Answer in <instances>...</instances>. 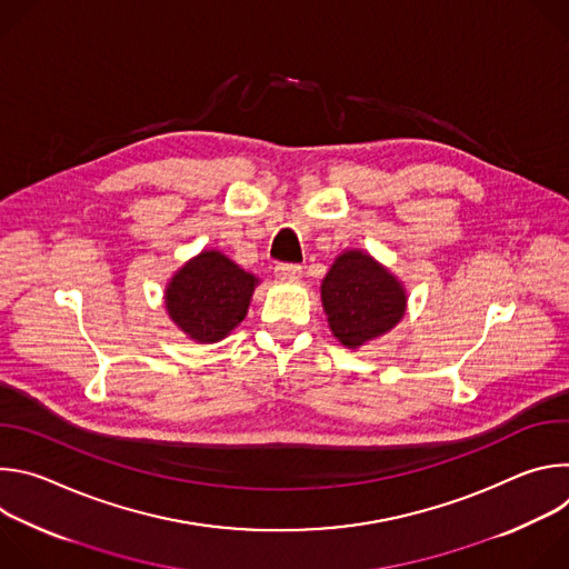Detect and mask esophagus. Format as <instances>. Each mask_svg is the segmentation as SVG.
Returning <instances> with one entry per match:
<instances>
[{"instance_id":"34e87169","label":"esophagus","mask_w":569,"mask_h":569,"mask_svg":"<svg viewBox=\"0 0 569 569\" xmlns=\"http://www.w3.org/2000/svg\"><path fill=\"white\" fill-rule=\"evenodd\" d=\"M274 274L281 279H299L301 277V266L297 263H277Z\"/></svg>"}]
</instances>
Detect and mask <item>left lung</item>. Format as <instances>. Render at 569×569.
<instances>
[{"instance_id":"1","label":"left lung","mask_w":569,"mask_h":569,"mask_svg":"<svg viewBox=\"0 0 569 569\" xmlns=\"http://www.w3.org/2000/svg\"><path fill=\"white\" fill-rule=\"evenodd\" d=\"M323 310L333 336L349 349L380 338L405 312V290L369 254L349 250L321 283Z\"/></svg>"}]
</instances>
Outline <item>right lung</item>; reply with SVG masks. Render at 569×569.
<instances>
[{
	"label": "right lung",
	"instance_id": "1",
	"mask_svg": "<svg viewBox=\"0 0 569 569\" xmlns=\"http://www.w3.org/2000/svg\"><path fill=\"white\" fill-rule=\"evenodd\" d=\"M259 279L220 252L189 261L167 288V310L196 342H218L246 319Z\"/></svg>",
	"mask_w": 569,
	"mask_h": 569
}]
</instances>
